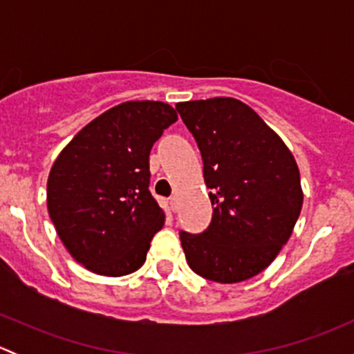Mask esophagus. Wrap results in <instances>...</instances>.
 I'll list each match as a JSON object with an SVG mask.
<instances>
[{"label":"esophagus","mask_w":354,"mask_h":354,"mask_svg":"<svg viewBox=\"0 0 354 354\" xmlns=\"http://www.w3.org/2000/svg\"><path fill=\"white\" fill-rule=\"evenodd\" d=\"M169 205H171V210H173V212H176V210H178V198L171 197L169 198Z\"/></svg>","instance_id":"34e87169"}]
</instances>
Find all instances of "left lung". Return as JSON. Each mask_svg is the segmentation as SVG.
Segmentation results:
<instances>
[{
	"instance_id": "8db88e82",
	"label": "left lung",
	"mask_w": 354,
	"mask_h": 354,
	"mask_svg": "<svg viewBox=\"0 0 354 354\" xmlns=\"http://www.w3.org/2000/svg\"><path fill=\"white\" fill-rule=\"evenodd\" d=\"M202 154L212 221L180 231L188 266L214 283H240L270 266L303 205L296 160L250 106L233 97L176 104Z\"/></svg>"
}]
</instances>
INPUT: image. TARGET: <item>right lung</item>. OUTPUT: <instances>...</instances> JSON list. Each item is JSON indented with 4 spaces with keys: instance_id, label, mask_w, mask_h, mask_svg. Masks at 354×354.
<instances>
[{
    "instance_id": "add662e5",
    "label": "right lung",
    "mask_w": 354,
    "mask_h": 354,
    "mask_svg": "<svg viewBox=\"0 0 354 354\" xmlns=\"http://www.w3.org/2000/svg\"><path fill=\"white\" fill-rule=\"evenodd\" d=\"M176 120L164 102H123L82 128L53 164L49 217L70 255L92 272L127 276L145 262L164 224L149 190V156Z\"/></svg>"
}]
</instances>
